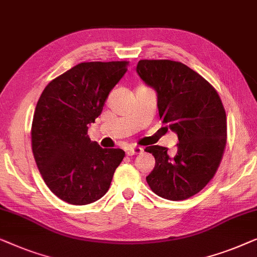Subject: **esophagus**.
Wrapping results in <instances>:
<instances>
[{"label":"esophagus","instance_id":"obj_1","mask_svg":"<svg viewBox=\"0 0 257 257\" xmlns=\"http://www.w3.org/2000/svg\"><path fill=\"white\" fill-rule=\"evenodd\" d=\"M142 148L140 147H134V148H129V149L127 150V155L128 156H133V155H137L140 153H142Z\"/></svg>","mask_w":257,"mask_h":257}]
</instances>
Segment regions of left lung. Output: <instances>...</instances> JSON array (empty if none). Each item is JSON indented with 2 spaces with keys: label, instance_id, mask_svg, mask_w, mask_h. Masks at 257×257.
<instances>
[{
  "label": "left lung",
  "instance_id": "obj_1",
  "mask_svg": "<svg viewBox=\"0 0 257 257\" xmlns=\"http://www.w3.org/2000/svg\"><path fill=\"white\" fill-rule=\"evenodd\" d=\"M136 71L157 92L162 123L179 141L173 157L164 147L146 148L156 161L147 183L164 199H189L211 182L221 163L227 142L221 99L206 79L180 61L144 59Z\"/></svg>",
  "mask_w": 257,
  "mask_h": 257
}]
</instances>
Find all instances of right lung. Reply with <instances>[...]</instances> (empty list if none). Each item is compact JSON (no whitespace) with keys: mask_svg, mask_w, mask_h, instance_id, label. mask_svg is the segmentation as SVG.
Segmentation results:
<instances>
[{"mask_svg":"<svg viewBox=\"0 0 257 257\" xmlns=\"http://www.w3.org/2000/svg\"><path fill=\"white\" fill-rule=\"evenodd\" d=\"M128 61L80 63L50 82L36 106L31 146L36 164L52 193L71 205L102 198L122 149H103L87 135Z\"/></svg>","mask_w":257,"mask_h":257,"instance_id":"right-lung-1","label":"right lung"}]
</instances>
